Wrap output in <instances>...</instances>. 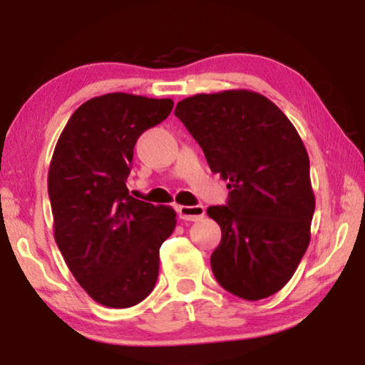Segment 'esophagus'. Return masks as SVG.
Listing matches in <instances>:
<instances>
[{
    "mask_svg": "<svg viewBox=\"0 0 365 365\" xmlns=\"http://www.w3.org/2000/svg\"><path fill=\"white\" fill-rule=\"evenodd\" d=\"M178 214L182 221H199L206 214L204 206H178Z\"/></svg>",
    "mask_w": 365,
    "mask_h": 365,
    "instance_id": "esophagus-1",
    "label": "esophagus"
}]
</instances>
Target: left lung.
<instances>
[{
	"label": "left lung",
	"instance_id": "8db88e82",
	"mask_svg": "<svg viewBox=\"0 0 365 365\" xmlns=\"http://www.w3.org/2000/svg\"><path fill=\"white\" fill-rule=\"evenodd\" d=\"M174 114L211 171L229 182L226 206L207 207L222 231L211 256L214 277L246 301L272 296L311 241L316 197L301 136L276 104L247 89L196 94Z\"/></svg>",
	"mask_w": 365,
	"mask_h": 365
}]
</instances>
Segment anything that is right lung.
<instances>
[{
    "label": "right lung",
    "instance_id": "right-lung-1",
    "mask_svg": "<svg viewBox=\"0 0 365 365\" xmlns=\"http://www.w3.org/2000/svg\"><path fill=\"white\" fill-rule=\"evenodd\" d=\"M173 99L109 93L83 103L54 148L48 194L54 239L69 271L101 306H136L156 286L159 247L176 211L129 196L133 149Z\"/></svg>",
    "mask_w": 365,
    "mask_h": 365
}]
</instances>
